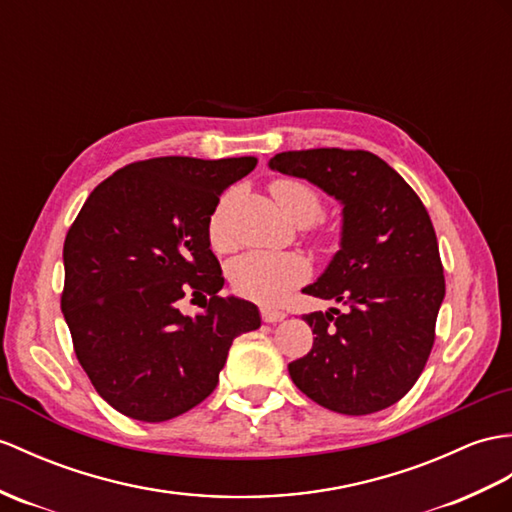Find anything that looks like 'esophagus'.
I'll list each match as a JSON object with an SVG mask.
<instances>
[{
  "label": "esophagus",
  "mask_w": 512,
  "mask_h": 512,
  "mask_svg": "<svg viewBox=\"0 0 512 512\" xmlns=\"http://www.w3.org/2000/svg\"><path fill=\"white\" fill-rule=\"evenodd\" d=\"M261 318H264V323H281V320L285 318V312L264 307V310H261Z\"/></svg>",
  "instance_id": "obj_1"
}]
</instances>
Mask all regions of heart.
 Listing matches in <instances>:
<instances>
[{
	"instance_id": "heart-1",
	"label": "heart",
	"mask_w": 512,
	"mask_h": 512,
	"mask_svg": "<svg viewBox=\"0 0 512 512\" xmlns=\"http://www.w3.org/2000/svg\"><path fill=\"white\" fill-rule=\"evenodd\" d=\"M270 196L285 218L296 224L314 222L323 211V200L318 192L299 178H277L270 183ZM229 196H224L213 209L207 237L216 251H227L231 246L227 229H224V207ZM307 277V264L292 253H248L237 257L229 268V279L235 292L257 303H279L296 283Z\"/></svg>"
}]
</instances>
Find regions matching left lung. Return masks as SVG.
Returning <instances> with one entry per match:
<instances>
[{
	"mask_svg": "<svg viewBox=\"0 0 512 512\" xmlns=\"http://www.w3.org/2000/svg\"><path fill=\"white\" fill-rule=\"evenodd\" d=\"M342 205L340 251L305 294L344 305L305 314L312 351L288 364L318 406L373 414L417 384L445 299L438 242L421 198L373 152L314 148L270 159Z\"/></svg>",
	"mask_w": 512,
	"mask_h": 512,
	"instance_id": "1",
	"label": "left lung"
}]
</instances>
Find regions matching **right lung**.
<instances>
[{
  "label": "right lung",
  "instance_id": "1",
  "mask_svg": "<svg viewBox=\"0 0 512 512\" xmlns=\"http://www.w3.org/2000/svg\"><path fill=\"white\" fill-rule=\"evenodd\" d=\"M255 165L130 163L93 189L69 227L61 310L93 388L126 417L161 423L198 406L233 340L261 325L257 305L218 294L224 277L207 237L220 194ZM207 293L202 315L177 310L185 295Z\"/></svg>",
  "mask_w": 512,
  "mask_h": 512
}]
</instances>
